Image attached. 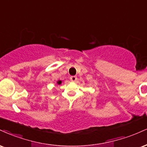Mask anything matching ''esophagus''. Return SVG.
Instances as JSON below:
<instances>
[{"mask_svg": "<svg viewBox=\"0 0 147 147\" xmlns=\"http://www.w3.org/2000/svg\"><path fill=\"white\" fill-rule=\"evenodd\" d=\"M77 77L76 76H72V77H70V81H72V82H75V81H77Z\"/></svg>", "mask_w": 147, "mask_h": 147, "instance_id": "1", "label": "esophagus"}]
</instances>
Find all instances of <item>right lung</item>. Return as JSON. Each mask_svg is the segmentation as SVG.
<instances>
[{
    "label": "right lung",
    "mask_w": 147,
    "mask_h": 147,
    "mask_svg": "<svg viewBox=\"0 0 147 147\" xmlns=\"http://www.w3.org/2000/svg\"><path fill=\"white\" fill-rule=\"evenodd\" d=\"M57 84L58 85H60V84H61V81H60V80L57 81Z\"/></svg>",
    "instance_id": "obj_1"
}]
</instances>
